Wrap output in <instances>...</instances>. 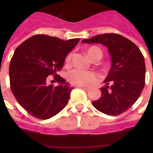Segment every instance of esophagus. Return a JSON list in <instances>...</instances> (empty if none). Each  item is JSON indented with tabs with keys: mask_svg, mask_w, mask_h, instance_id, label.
I'll return each instance as SVG.
<instances>
[{
	"mask_svg": "<svg viewBox=\"0 0 153 153\" xmlns=\"http://www.w3.org/2000/svg\"><path fill=\"white\" fill-rule=\"evenodd\" d=\"M79 87L83 89L84 91H89V90H90V88H89L88 86H79Z\"/></svg>",
	"mask_w": 153,
	"mask_h": 153,
	"instance_id": "obj_1",
	"label": "esophagus"
}]
</instances>
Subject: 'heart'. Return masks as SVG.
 I'll use <instances>...</instances> for the list:
<instances>
[{"instance_id": "1", "label": "heart", "mask_w": 153, "mask_h": 153, "mask_svg": "<svg viewBox=\"0 0 153 153\" xmlns=\"http://www.w3.org/2000/svg\"><path fill=\"white\" fill-rule=\"evenodd\" d=\"M89 57L92 59L95 55H98L102 58V51L100 48H96V47H92L89 48L87 51ZM71 55L69 54L66 58V62L69 63L71 61ZM98 78V75L95 72L91 71H84V70L75 68L72 70L67 74V79L68 81L73 85L75 86H85L86 84L91 83L93 82H95Z\"/></svg>"}]
</instances>
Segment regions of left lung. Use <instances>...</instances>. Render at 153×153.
<instances>
[{
    "label": "left lung",
    "instance_id": "left-lung-1",
    "mask_svg": "<svg viewBox=\"0 0 153 153\" xmlns=\"http://www.w3.org/2000/svg\"><path fill=\"white\" fill-rule=\"evenodd\" d=\"M84 44H101L106 47L111 59V67L101 88L102 97L92 104L98 111L111 116L126 112L140 97L145 86V62L140 49L121 35L105 33Z\"/></svg>",
    "mask_w": 153,
    "mask_h": 153
}]
</instances>
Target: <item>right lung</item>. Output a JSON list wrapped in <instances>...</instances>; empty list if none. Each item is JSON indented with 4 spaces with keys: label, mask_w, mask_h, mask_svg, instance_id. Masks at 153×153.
Instances as JSON below:
<instances>
[{
    "label": "right lung",
    "mask_w": 153,
    "mask_h": 153,
    "mask_svg": "<svg viewBox=\"0 0 153 153\" xmlns=\"http://www.w3.org/2000/svg\"><path fill=\"white\" fill-rule=\"evenodd\" d=\"M79 40L35 35L16 49L9 65L11 91L28 114L45 120L67 105L73 88L56 75L63 67L67 54ZM51 74L55 75L59 83L57 87L47 84Z\"/></svg>",
    "instance_id": "add662e5"
}]
</instances>
